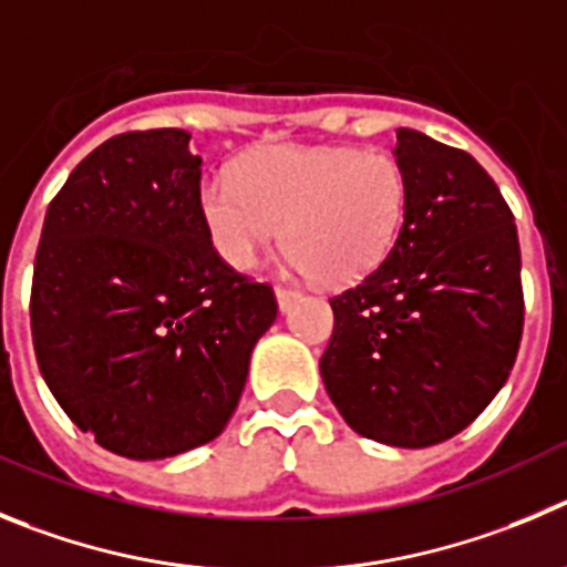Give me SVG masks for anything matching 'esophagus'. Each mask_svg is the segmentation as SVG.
I'll list each match as a JSON object with an SVG mask.
<instances>
[{
	"instance_id": "34e87169",
	"label": "esophagus",
	"mask_w": 567,
	"mask_h": 567,
	"mask_svg": "<svg viewBox=\"0 0 567 567\" xmlns=\"http://www.w3.org/2000/svg\"><path fill=\"white\" fill-rule=\"evenodd\" d=\"M296 299H299V293H296V290H288V288H277V305H279V310H288L290 305L296 302Z\"/></svg>"
}]
</instances>
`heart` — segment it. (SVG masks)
I'll return each mask as SVG.
<instances>
[{
	"label": "heart",
	"instance_id": "b5f03b06",
	"mask_svg": "<svg viewBox=\"0 0 567 567\" xmlns=\"http://www.w3.org/2000/svg\"><path fill=\"white\" fill-rule=\"evenodd\" d=\"M197 212L214 251L248 271L282 239L296 274L355 285L379 271L410 212V175L390 152L277 144L212 172Z\"/></svg>",
	"mask_w": 567,
	"mask_h": 567
}]
</instances>
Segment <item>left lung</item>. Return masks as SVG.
Instances as JSON below:
<instances>
[{
  "mask_svg": "<svg viewBox=\"0 0 567 567\" xmlns=\"http://www.w3.org/2000/svg\"><path fill=\"white\" fill-rule=\"evenodd\" d=\"M404 231L379 271L330 299L321 381L347 426L423 449L466 430L506 384L523 336L514 214L468 152L398 130Z\"/></svg>",
  "mask_w": 567,
  "mask_h": 567,
  "instance_id": "1",
  "label": "left lung"
}]
</instances>
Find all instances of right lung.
Returning a JSON list of instances; mask_svg holds the SVG:
<instances>
[{"label": "right lung", "mask_w": 567, "mask_h": 567, "mask_svg": "<svg viewBox=\"0 0 567 567\" xmlns=\"http://www.w3.org/2000/svg\"><path fill=\"white\" fill-rule=\"evenodd\" d=\"M186 130L110 137L53 197L30 330L59 406L95 443L161 461L226 430L277 299L228 268L200 212Z\"/></svg>", "instance_id": "right-lung-1"}]
</instances>
